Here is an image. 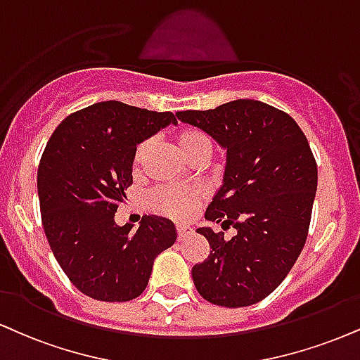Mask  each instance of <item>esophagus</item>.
<instances>
[{"mask_svg":"<svg viewBox=\"0 0 360 360\" xmlns=\"http://www.w3.org/2000/svg\"><path fill=\"white\" fill-rule=\"evenodd\" d=\"M191 235V228L188 226H177V240H184L186 236Z\"/></svg>","mask_w":360,"mask_h":360,"instance_id":"1","label":"esophagus"}]
</instances>
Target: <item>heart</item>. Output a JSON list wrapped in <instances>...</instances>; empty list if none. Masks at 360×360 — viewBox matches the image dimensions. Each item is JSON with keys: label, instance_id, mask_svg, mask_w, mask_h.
Segmentation results:
<instances>
[{"label": "heart", "instance_id": "heart-1", "mask_svg": "<svg viewBox=\"0 0 360 360\" xmlns=\"http://www.w3.org/2000/svg\"><path fill=\"white\" fill-rule=\"evenodd\" d=\"M176 146L186 161L193 162L196 159L210 161L213 154V142L202 131L198 129H183L176 134ZM153 149V141H144L137 146L134 153V171H139ZM205 198V189L196 188H158L147 196V202L155 213L172 219H186L193 214L196 206Z\"/></svg>", "mask_w": 360, "mask_h": 360}]
</instances>
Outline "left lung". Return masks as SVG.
Segmentation results:
<instances>
[{
    "mask_svg": "<svg viewBox=\"0 0 360 360\" xmlns=\"http://www.w3.org/2000/svg\"><path fill=\"white\" fill-rule=\"evenodd\" d=\"M176 117L226 150L223 184L205 218L236 229L226 241L224 233L198 228L211 251L193 266L194 285L214 305L258 304L285 280L309 235L317 191L309 141L288 114L251 98Z\"/></svg>",
    "mask_w": 360,
    "mask_h": 360,
    "instance_id": "8db88e82",
    "label": "left lung"
}]
</instances>
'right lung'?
Listing matches in <instances>:
<instances>
[{
  "instance_id": "add662e5",
  "label": "right lung",
  "mask_w": 360,
  "mask_h": 360,
  "mask_svg": "<svg viewBox=\"0 0 360 360\" xmlns=\"http://www.w3.org/2000/svg\"><path fill=\"white\" fill-rule=\"evenodd\" d=\"M169 124H177L172 112L98 102L68 115L45 147L38 167L43 229L65 275L95 300L141 295L155 257L174 245L171 219L142 216L136 231L114 219L132 184L137 144Z\"/></svg>"
}]
</instances>
